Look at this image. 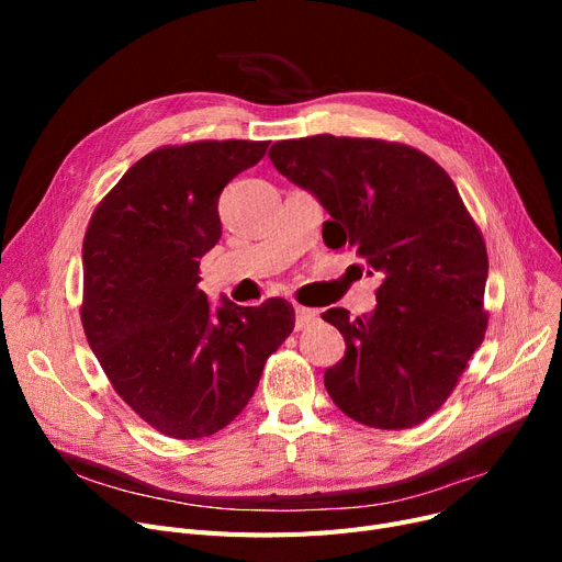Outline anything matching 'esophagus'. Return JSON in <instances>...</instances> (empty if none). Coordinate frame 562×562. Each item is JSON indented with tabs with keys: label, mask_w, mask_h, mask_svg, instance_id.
Masks as SVG:
<instances>
[{
	"label": "esophagus",
	"mask_w": 562,
	"mask_h": 562,
	"mask_svg": "<svg viewBox=\"0 0 562 562\" xmlns=\"http://www.w3.org/2000/svg\"><path fill=\"white\" fill-rule=\"evenodd\" d=\"M318 318V312L316 310H310V307H296V330H303L307 328L310 323H314Z\"/></svg>",
	"instance_id": "34e87169"
}]
</instances>
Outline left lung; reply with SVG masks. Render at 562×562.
I'll return each instance as SVG.
<instances>
[{
  "mask_svg": "<svg viewBox=\"0 0 562 562\" xmlns=\"http://www.w3.org/2000/svg\"><path fill=\"white\" fill-rule=\"evenodd\" d=\"M269 157L333 216L326 246L382 276L371 316L323 318L344 358L323 375L335 405L364 426L405 430L445 405L485 339L487 250L449 172L412 145L316 134Z\"/></svg>",
  "mask_w": 562,
  "mask_h": 562,
  "instance_id": "8db88e82",
  "label": "left lung"
}]
</instances>
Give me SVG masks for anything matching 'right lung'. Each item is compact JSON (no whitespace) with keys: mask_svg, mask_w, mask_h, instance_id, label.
Segmentation results:
<instances>
[{"mask_svg":"<svg viewBox=\"0 0 562 562\" xmlns=\"http://www.w3.org/2000/svg\"><path fill=\"white\" fill-rule=\"evenodd\" d=\"M269 140L164 145L95 206L83 236L81 326L111 387L166 437L225 428L291 335L284 299L214 310L200 257L221 239L218 198Z\"/></svg>","mask_w":562,"mask_h":562,"instance_id":"1","label":"right lung"}]
</instances>
